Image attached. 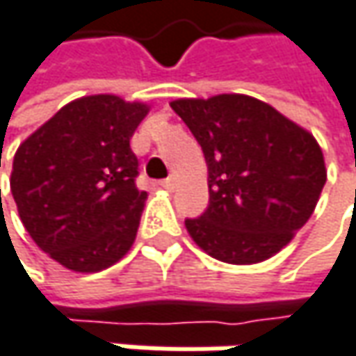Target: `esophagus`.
I'll return each mask as SVG.
<instances>
[{
  "instance_id": "1",
  "label": "esophagus",
  "mask_w": 356,
  "mask_h": 356,
  "mask_svg": "<svg viewBox=\"0 0 356 356\" xmlns=\"http://www.w3.org/2000/svg\"><path fill=\"white\" fill-rule=\"evenodd\" d=\"M160 186H162V188H168V191H172V188H174V178H165V180L160 182Z\"/></svg>"
}]
</instances>
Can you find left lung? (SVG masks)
<instances>
[{"mask_svg": "<svg viewBox=\"0 0 356 356\" xmlns=\"http://www.w3.org/2000/svg\"><path fill=\"white\" fill-rule=\"evenodd\" d=\"M170 107L209 165V207L186 218L194 243L235 266L282 251L312 216L326 182L314 136L247 95L178 99Z\"/></svg>", "mask_w": 356, "mask_h": 356, "instance_id": "1", "label": "left lung"}]
</instances>
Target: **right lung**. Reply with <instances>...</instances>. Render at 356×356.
Returning <instances> with one entry per match:
<instances>
[{
	"mask_svg": "<svg viewBox=\"0 0 356 356\" xmlns=\"http://www.w3.org/2000/svg\"><path fill=\"white\" fill-rule=\"evenodd\" d=\"M147 111L115 95L81 97L17 147L10 186L19 218L66 269H107L136 241L147 194L136 186L129 140Z\"/></svg>",
	"mask_w": 356,
	"mask_h": 356,
	"instance_id": "1",
	"label": "right lung"
}]
</instances>
